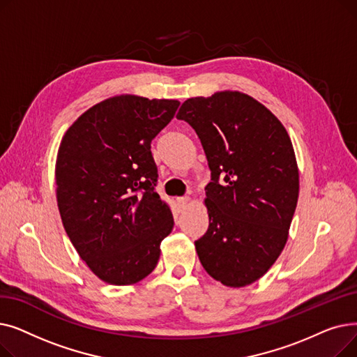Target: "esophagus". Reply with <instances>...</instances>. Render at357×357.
<instances>
[{
	"mask_svg": "<svg viewBox=\"0 0 357 357\" xmlns=\"http://www.w3.org/2000/svg\"><path fill=\"white\" fill-rule=\"evenodd\" d=\"M176 201H178V205L181 208H185L186 205L191 202V197H179Z\"/></svg>",
	"mask_w": 357,
	"mask_h": 357,
	"instance_id": "34e87169",
	"label": "esophagus"
}]
</instances>
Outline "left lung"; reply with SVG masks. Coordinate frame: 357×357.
Segmentation results:
<instances>
[{"instance_id": "left-lung-1", "label": "left lung", "mask_w": 357, "mask_h": 357, "mask_svg": "<svg viewBox=\"0 0 357 357\" xmlns=\"http://www.w3.org/2000/svg\"><path fill=\"white\" fill-rule=\"evenodd\" d=\"M176 119L195 130L211 169L210 226L195 241L201 265L222 285H250L289 236L299 195L291 137L264 104L238 91L188 98Z\"/></svg>"}]
</instances>
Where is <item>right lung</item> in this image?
<instances>
[{
  "label": "right lung",
  "instance_id": "1",
  "mask_svg": "<svg viewBox=\"0 0 357 357\" xmlns=\"http://www.w3.org/2000/svg\"><path fill=\"white\" fill-rule=\"evenodd\" d=\"M178 100L116 96L92 105L66 130L56 158V199L65 231L86 266L111 285L152 273L174 217L155 191L150 143Z\"/></svg>",
  "mask_w": 357,
  "mask_h": 357
}]
</instances>
